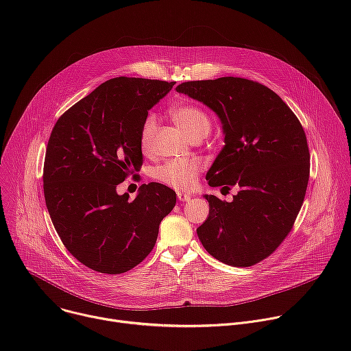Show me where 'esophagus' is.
<instances>
[{
    "label": "esophagus",
    "mask_w": 351,
    "mask_h": 351,
    "mask_svg": "<svg viewBox=\"0 0 351 351\" xmlns=\"http://www.w3.org/2000/svg\"><path fill=\"white\" fill-rule=\"evenodd\" d=\"M191 198V195L190 194H187V193H183V191H178V199L179 202H189V199Z\"/></svg>",
    "instance_id": "1"
}]
</instances>
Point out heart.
<instances>
[{"label": "heart", "instance_id": "b5f03b06", "mask_svg": "<svg viewBox=\"0 0 351 351\" xmlns=\"http://www.w3.org/2000/svg\"><path fill=\"white\" fill-rule=\"evenodd\" d=\"M171 117L191 140L203 138L211 130V118L197 106L178 104L171 108ZM156 129L157 117L154 114H148L140 129V144L143 149H148L152 145ZM202 168V162L197 160H171L160 165L156 169L154 176L169 187L186 191L194 187Z\"/></svg>", "mask_w": 351, "mask_h": 351}]
</instances>
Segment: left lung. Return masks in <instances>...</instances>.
<instances>
[{
  "mask_svg": "<svg viewBox=\"0 0 351 351\" xmlns=\"http://www.w3.org/2000/svg\"><path fill=\"white\" fill-rule=\"evenodd\" d=\"M176 91L206 104L221 119L225 145L207 173L208 184L239 191L226 203L206 194L199 241L217 260L252 267L271 256L293 228L310 178L304 129L267 86L243 77L184 82Z\"/></svg>",
  "mask_w": 351,
  "mask_h": 351,
  "instance_id": "obj_1",
  "label": "left lung"
}]
</instances>
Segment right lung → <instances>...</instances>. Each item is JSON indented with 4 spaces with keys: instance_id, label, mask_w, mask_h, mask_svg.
<instances>
[{
    "instance_id": "1",
    "label": "right lung",
    "mask_w": 351,
    "mask_h": 351,
    "mask_svg": "<svg viewBox=\"0 0 351 351\" xmlns=\"http://www.w3.org/2000/svg\"><path fill=\"white\" fill-rule=\"evenodd\" d=\"M175 82L114 77L57 121L43 173L45 206L68 252L93 271L117 275L156 245L176 194L161 183L138 187L133 202L117 186L143 164L144 118Z\"/></svg>"
}]
</instances>
